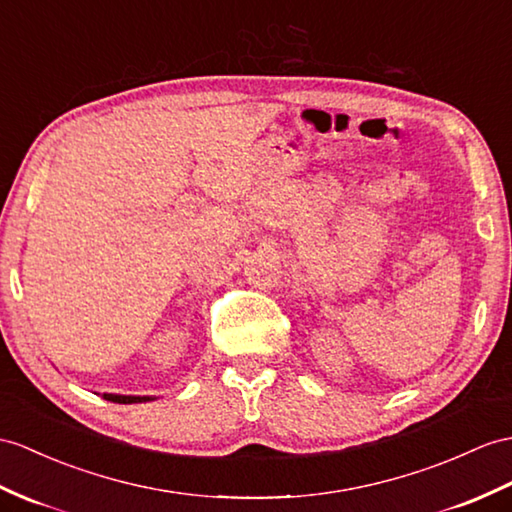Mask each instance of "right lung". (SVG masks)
<instances>
[{"mask_svg": "<svg viewBox=\"0 0 512 512\" xmlns=\"http://www.w3.org/2000/svg\"><path fill=\"white\" fill-rule=\"evenodd\" d=\"M104 400L115 402V404H139V402H149L152 397H134V395H112L104 393Z\"/></svg>", "mask_w": 512, "mask_h": 512, "instance_id": "right-lung-1", "label": "right lung"}]
</instances>
